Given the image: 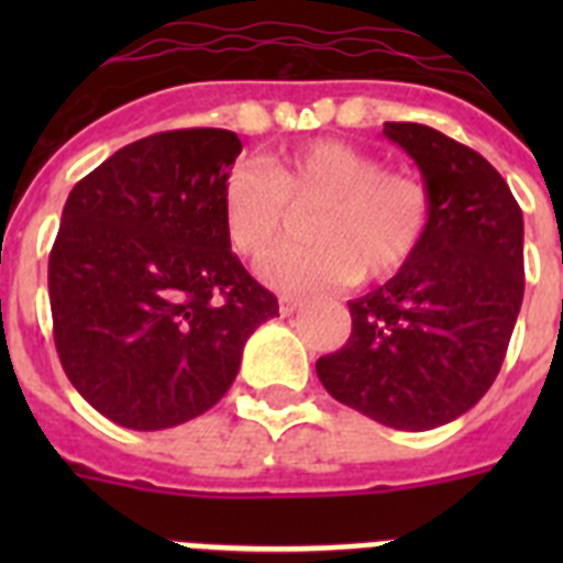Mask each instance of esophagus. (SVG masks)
Segmentation results:
<instances>
[{"label": "esophagus", "instance_id": "34e87169", "mask_svg": "<svg viewBox=\"0 0 563 563\" xmlns=\"http://www.w3.org/2000/svg\"><path fill=\"white\" fill-rule=\"evenodd\" d=\"M301 310V301H298V298H292V296H282L278 298V312H282V316H292V312H298Z\"/></svg>", "mask_w": 563, "mask_h": 563}]
</instances>
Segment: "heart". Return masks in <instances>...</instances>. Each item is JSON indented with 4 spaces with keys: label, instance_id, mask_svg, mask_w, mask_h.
Returning <instances> with one entry per match:
<instances>
[{
    "label": "heart",
    "instance_id": "b5f03b06",
    "mask_svg": "<svg viewBox=\"0 0 563 563\" xmlns=\"http://www.w3.org/2000/svg\"><path fill=\"white\" fill-rule=\"evenodd\" d=\"M318 206L310 236L267 258L262 278L276 290H332L366 276L386 282L415 262L431 222L429 188L415 174L383 168L375 154L341 141H310L239 163L222 183V228L239 256H271L287 236L290 208Z\"/></svg>",
    "mask_w": 563,
    "mask_h": 563
}]
</instances>
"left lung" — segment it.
<instances>
[{"label": "left lung", "mask_w": 563, "mask_h": 563, "mask_svg": "<svg viewBox=\"0 0 563 563\" xmlns=\"http://www.w3.org/2000/svg\"><path fill=\"white\" fill-rule=\"evenodd\" d=\"M383 134L420 168L429 233L406 271L350 301V341L316 372L343 406L429 431L474 409L499 375L525 298V220L479 152L422 123Z\"/></svg>", "instance_id": "1"}]
</instances>
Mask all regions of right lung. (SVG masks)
I'll list each match as a JSON object with an SVG mask.
<instances>
[{"label":"right lung","mask_w":563,"mask_h":563,"mask_svg":"<svg viewBox=\"0 0 563 563\" xmlns=\"http://www.w3.org/2000/svg\"><path fill=\"white\" fill-rule=\"evenodd\" d=\"M239 152L228 129L161 132L69 191L49 251L53 335L78 395L123 429H172L217 406L247 338L278 316L222 228Z\"/></svg>","instance_id":"obj_1"}]
</instances>
